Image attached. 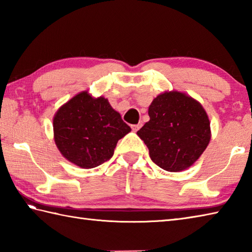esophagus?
Here are the masks:
<instances>
[{
  "mask_svg": "<svg viewBox=\"0 0 252 252\" xmlns=\"http://www.w3.org/2000/svg\"><path fill=\"white\" fill-rule=\"evenodd\" d=\"M141 126H142V123H138V125H132V126H131L132 130L134 131V132H136V131L140 130V127H141Z\"/></svg>",
  "mask_w": 252,
  "mask_h": 252,
  "instance_id": "esophagus-1",
  "label": "esophagus"
}]
</instances>
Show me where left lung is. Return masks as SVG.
I'll use <instances>...</instances> for the list:
<instances>
[{
  "mask_svg": "<svg viewBox=\"0 0 252 252\" xmlns=\"http://www.w3.org/2000/svg\"><path fill=\"white\" fill-rule=\"evenodd\" d=\"M149 119L137 135L158 167L169 171L189 168L210 142V121L197 100L180 92L158 95L148 108Z\"/></svg>",
  "mask_w": 252,
  "mask_h": 252,
  "instance_id": "8db88e82",
  "label": "left lung"
}]
</instances>
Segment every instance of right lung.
Instances as JSON below:
<instances>
[{"label": "right lung", "instance_id": "1", "mask_svg": "<svg viewBox=\"0 0 252 252\" xmlns=\"http://www.w3.org/2000/svg\"><path fill=\"white\" fill-rule=\"evenodd\" d=\"M55 143L69 161L95 168L112 157L118 141L131 131L104 97L82 92L63 105L53 120Z\"/></svg>", "mask_w": 252, "mask_h": 252}]
</instances>
